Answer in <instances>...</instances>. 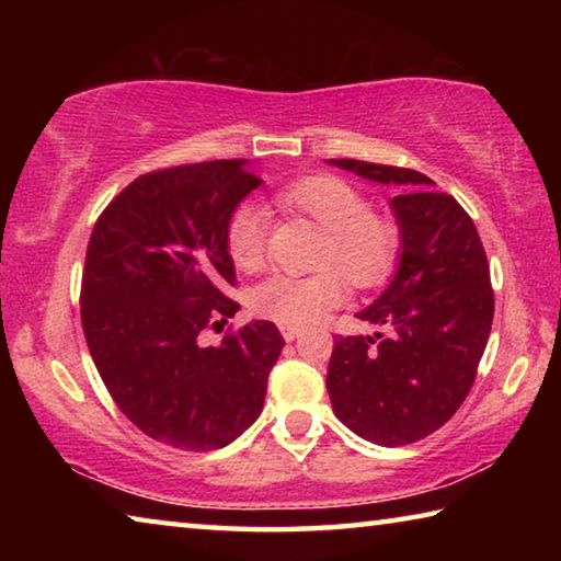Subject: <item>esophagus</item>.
<instances>
[{
    "label": "esophagus",
    "mask_w": 561,
    "mask_h": 561,
    "mask_svg": "<svg viewBox=\"0 0 561 561\" xmlns=\"http://www.w3.org/2000/svg\"><path fill=\"white\" fill-rule=\"evenodd\" d=\"M301 334V329H297V327H282V336H284V341H294Z\"/></svg>",
    "instance_id": "obj_1"
}]
</instances>
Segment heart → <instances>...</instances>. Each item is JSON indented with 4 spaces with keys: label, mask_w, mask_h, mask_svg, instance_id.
Segmentation results:
<instances>
[{
    "label": "heart",
    "mask_w": 561,
    "mask_h": 561,
    "mask_svg": "<svg viewBox=\"0 0 561 561\" xmlns=\"http://www.w3.org/2000/svg\"><path fill=\"white\" fill-rule=\"evenodd\" d=\"M277 205L287 213H301L327 230L321 250V270L309 277L272 274L250 291L254 314L282 327H309L346 299V282L374 287L393 270L401 234L386 217L371 215L366 195L339 175H309L282 187ZM230 260L244 272L262 267L267 250V213L254 203L234 207L225 227ZM337 270L334 271L333 267Z\"/></svg>",
    "instance_id": "obj_1"
}]
</instances>
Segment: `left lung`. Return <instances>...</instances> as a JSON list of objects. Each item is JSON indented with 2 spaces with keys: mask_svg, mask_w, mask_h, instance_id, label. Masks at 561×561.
I'll use <instances>...</instances> for the list:
<instances>
[{
  "mask_svg": "<svg viewBox=\"0 0 561 561\" xmlns=\"http://www.w3.org/2000/svg\"><path fill=\"white\" fill-rule=\"evenodd\" d=\"M329 163L403 193L391 197L398 270L356 314L385 334L339 336L327 371L339 421L398 448L438 431L470 393L495 314L490 264L470 215L428 175L351 158Z\"/></svg>",
  "mask_w": 561,
  "mask_h": 561,
  "instance_id": "left-lung-1",
  "label": "left lung"
}]
</instances>
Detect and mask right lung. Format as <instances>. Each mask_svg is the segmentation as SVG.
<instances>
[{
  "label": "right lung",
  "instance_id": "right-lung-1",
  "mask_svg": "<svg viewBox=\"0 0 561 561\" xmlns=\"http://www.w3.org/2000/svg\"><path fill=\"white\" fill-rule=\"evenodd\" d=\"M262 180L247 160L156 170L133 180L93 227L81 324L93 364L133 425L180 450H217L257 421L284 339L252 321L222 344L234 264L225 227Z\"/></svg>",
  "mask_w": 561,
  "mask_h": 561
}]
</instances>
